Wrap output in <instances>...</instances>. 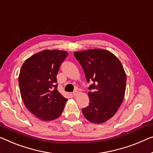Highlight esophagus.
<instances>
[{"mask_svg":"<svg viewBox=\"0 0 153 153\" xmlns=\"http://www.w3.org/2000/svg\"><path fill=\"white\" fill-rule=\"evenodd\" d=\"M77 94H78V91H75L74 92H73V96L76 97L77 95Z\"/></svg>","mask_w":153,"mask_h":153,"instance_id":"esophagus-1","label":"esophagus"}]
</instances>
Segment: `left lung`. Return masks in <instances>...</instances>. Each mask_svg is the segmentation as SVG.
<instances>
[{
    "label": "left lung",
    "instance_id": "obj_1",
    "mask_svg": "<svg viewBox=\"0 0 153 153\" xmlns=\"http://www.w3.org/2000/svg\"><path fill=\"white\" fill-rule=\"evenodd\" d=\"M88 87L89 104L83 108L84 117L91 122L101 124L111 119L124 100L126 76L117 57L104 49L75 52Z\"/></svg>",
    "mask_w": 153,
    "mask_h": 153
}]
</instances>
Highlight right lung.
I'll use <instances>...</instances> for the list:
<instances>
[{
	"label": "right lung",
	"mask_w": 153,
	"mask_h": 153,
	"mask_svg": "<svg viewBox=\"0 0 153 153\" xmlns=\"http://www.w3.org/2000/svg\"><path fill=\"white\" fill-rule=\"evenodd\" d=\"M68 53L45 50L25 60L18 83L25 105L40 120L50 121L62 114L67 99L58 91L56 76Z\"/></svg>",
	"instance_id": "1"
}]
</instances>
